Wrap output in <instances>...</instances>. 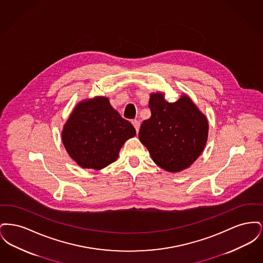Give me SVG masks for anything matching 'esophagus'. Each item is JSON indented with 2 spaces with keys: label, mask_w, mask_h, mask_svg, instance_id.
I'll list each match as a JSON object with an SVG mask.
<instances>
[{
  "label": "esophagus",
  "mask_w": 263,
  "mask_h": 263,
  "mask_svg": "<svg viewBox=\"0 0 263 263\" xmlns=\"http://www.w3.org/2000/svg\"><path fill=\"white\" fill-rule=\"evenodd\" d=\"M132 124L133 126L135 127V129H136V131H139V128H140V121H138L136 119H134V120H132Z\"/></svg>",
  "instance_id": "34e87169"
}]
</instances>
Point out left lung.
<instances>
[{
  "instance_id": "left-lung-1",
  "label": "left lung",
  "mask_w": 263,
  "mask_h": 263,
  "mask_svg": "<svg viewBox=\"0 0 263 263\" xmlns=\"http://www.w3.org/2000/svg\"><path fill=\"white\" fill-rule=\"evenodd\" d=\"M149 108L152 115L139 131L141 143L164 171L187 168L205 148L209 130L206 116L186 95L168 102L162 92L151 93Z\"/></svg>"
}]
</instances>
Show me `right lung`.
<instances>
[{
  "instance_id": "1",
  "label": "right lung",
  "mask_w": 263,
  "mask_h": 263,
  "mask_svg": "<svg viewBox=\"0 0 263 263\" xmlns=\"http://www.w3.org/2000/svg\"><path fill=\"white\" fill-rule=\"evenodd\" d=\"M136 135L105 97L79 102L63 127L69 156L84 168L101 170L115 162L126 141Z\"/></svg>"
}]
</instances>
